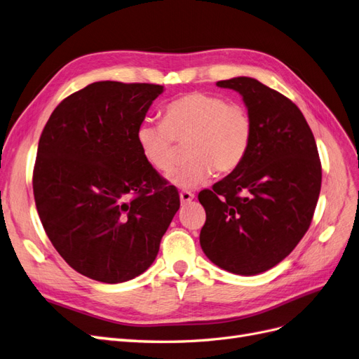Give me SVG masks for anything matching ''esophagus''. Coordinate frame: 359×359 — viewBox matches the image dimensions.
Wrapping results in <instances>:
<instances>
[{
	"label": "esophagus",
	"mask_w": 359,
	"mask_h": 359,
	"mask_svg": "<svg viewBox=\"0 0 359 359\" xmlns=\"http://www.w3.org/2000/svg\"><path fill=\"white\" fill-rule=\"evenodd\" d=\"M194 200V194L191 191H182L180 192V201L182 204H188Z\"/></svg>",
	"instance_id": "obj_1"
}]
</instances>
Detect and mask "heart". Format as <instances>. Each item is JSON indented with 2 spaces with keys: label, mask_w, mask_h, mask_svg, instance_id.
<instances>
[{
  "label": "heart",
  "mask_w": 359,
  "mask_h": 359,
  "mask_svg": "<svg viewBox=\"0 0 359 359\" xmlns=\"http://www.w3.org/2000/svg\"><path fill=\"white\" fill-rule=\"evenodd\" d=\"M254 135L250 111L225 97L192 91L163 108V121L144 120L137 129L142 158L151 168L168 172L177 142H188V162L168 174L171 185L194 188L212 174H230L247 158Z\"/></svg>",
  "instance_id": "heart-1"
}]
</instances>
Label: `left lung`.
<instances>
[{"label":"left lung","mask_w":359,"mask_h":359,"mask_svg":"<svg viewBox=\"0 0 359 359\" xmlns=\"http://www.w3.org/2000/svg\"><path fill=\"white\" fill-rule=\"evenodd\" d=\"M217 86L242 95L254 135L242 165L198 194L206 210L200 245L219 268L257 275L287 257L310 229L320 158L309 123L289 97L248 76Z\"/></svg>","instance_id":"8db88e82"}]
</instances>
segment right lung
Wrapping results in <instances>:
<instances>
[{
	"label": "right lung",
	"mask_w": 359,
	"mask_h": 359,
	"mask_svg": "<svg viewBox=\"0 0 359 359\" xmlns=\"http://www.w3.org/2000/svg\"><path fill=\"white\" fill-rule=\"evenodd\" d=\"M162 91L99 81L61 100L40 135L37 213L61 257L91 280L117 284L144 272L180 208L176 187L149 165L137 142Z\"/></svg>",
	"instance_id": "add662e5"
}]
</instances>
